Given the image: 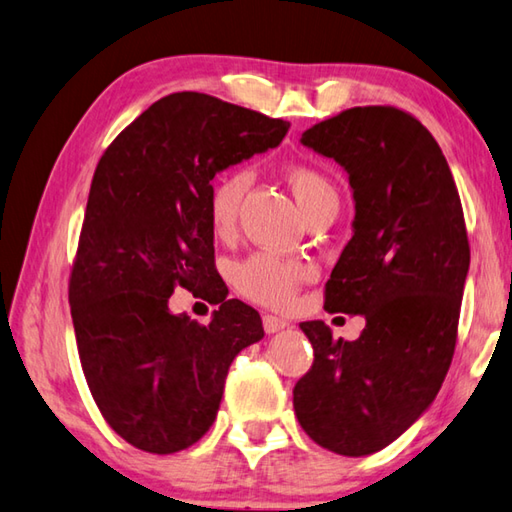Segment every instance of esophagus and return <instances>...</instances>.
I'll use <instances>...</instances> for the list:
<instances>
[{
    "mask_svg": "<svg viewBox=\"0 0 512 512\" xmlns=\"http://www.w3.org/2000/svg\"><path fill=\"white\" fill-rule=\"evenodd\" d=\"M286 327H288V322L282 320V318H277V315H264V331L268 333V336H271V333L282 331Z\"/></svg>",
    "mask_w": 512,
    "mask_h": 512,
    "instance_id": "obj_1",
    "label": "esophagus"
}]
</instances>
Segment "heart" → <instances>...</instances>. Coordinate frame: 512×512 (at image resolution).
<instances>
[{"instance_id":"heart-1","label":"heart","mask_w":512,"mask_h":512,"mask_svg":"<svg viewBox=\"0 0 512 512\" xmlns=\"http://www.w3.org/2000/svg\"><path fill=\"white\" fill-rule=\"evenodd\" d=\"M286 181L291 185L304 217L313 215L329 203H338L336 190L322 172L306 165L288 167ZM248 172L232 170L221 174L210 188L208 219L217 235H226L237 221L239 203L248 190ZM313 275V268L295 259H282L271 253H255L235 266V284L241 293L259 304L284 309L302 282Z\"/></svg>"}]
</instances>
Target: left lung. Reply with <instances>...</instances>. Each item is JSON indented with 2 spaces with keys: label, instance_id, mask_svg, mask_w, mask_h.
I'll list each match as a JSON object with an SVG mask.
<instances>
[{
  "label": "left lung",
  "instance_id": "obj_1",
  "mask_svg": "<svg viewBox=\"0 0 512 512\" xmlns=\"http://www.w3.org/2000/svg\"><path fill=\"white\" fill-rule=\"evenodd\" d=\"M300 143L347 172L356 203L324 309L367 324L351 342L322 320L300 324L315 358L293 407L322 448L365 457L410 430L448 374L470 268L466 221L439 143L401 109H347Z\"/></svg>",
  "mask_w": 512,
  "mask_h": 512
}]
</instances>
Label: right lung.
Listing matches in <instances>:
<instances>
[{
	"instance_id": "obj_1",
	"label": "right lung",
	"mask_w": 512,
	"mask_h": 512,
	"mask_svg": "<svg viewBox=\"0 0 512 512\" xmlns=\"http://www.w3.org/2000/svg\"><path fill=\"white\" fill-rule=\"evenodd\" d=\"M291 123L197 91L156 100L107 147L69 282L78 353L98 410L134 448L172 454L215 423L228 369L264 338L259 313L215 268V174L282 143ZM176 285L219 303L210 325L174 316Z\"/></svg>"
}]
</instances>
